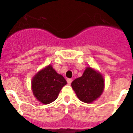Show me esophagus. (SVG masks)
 <instances>
[{
	"label": "esophagus",
	"mask_w": 133,
	"mask_h": 133,
	"mask_svg": "<svg viewBox=\"0 0 133 133\" xmlns=\"http://www.w3.org/2000/svg\"><path fill=\"white\" fill-rule=\"evenodd\" d=\"M66 81H67V83H68V84H70V83H72V80L71 79V78H67V80H66Z\"/></svg>",
	"instance_id": "1"
}]
</instances>
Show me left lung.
Here are the masks:
<instances>
[{"label":"left lung","instance_id":"1","mask_svg":"<svg viewBox=\"0 0 133 133\" xmlns=\"http://www.w3.org/2000/svg\"><path fill=\"white\" fill-rule=\"evenodd\" d=\"M72 89L81 101L90 103L100 97L104 89V79L101 74L87 68L83 76L74 80Z\"/></svg>","mask_w":133,"mask_h":133}]
</instances>
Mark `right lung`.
<instances>
[{
  "mask_svg": "<svg viewBox=\"0 0 133 133\" xmlns=\"http://www.w3.org/2000/svg\"><path fill=\"white\" fill-rule=\"evenodd\" d=\"M66 84L64 77L50 65L35 75L32 81L34 95L43 104H49L57 98L62 88Z\"/></svg>",
  "mask_w": 133,
  "mask_h": 133,
  "instance_id": "1",
  "label": "right lung"
}]
</instances>
